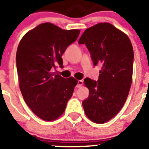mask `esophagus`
I'll return each mask as SVG.
<instances>
[{
    "instance_id": "34e87169",
    "label": "esophagus",
    "mask_w": 149,
    "mask_h": 149,
    "mask_svg": "<svg viewBox=\"0 0 149 149\" xmlns=\"http://www.w3.org/2000/svg\"><path fill=\"white\" fill-rule=\"evenodd\" d=\"M82 83H83V81H82V80H78V83H77L76 87L77 88L81 87V86H82Z\"/></svg>"
}]
</instances>
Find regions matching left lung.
I'll list each match as a JSON object with an SVG mask.
<instances>
[{
    "mask_svg": "<svg viewBox=\"0 0 149 149\" xmlns=\"http://www.w3.org/2000/svg\"><path fill=\"white\" fill-rule=\"evenodd\" d=\"M79 44H85L94 66L102 63L98 80H84L89 90L82 102L84 113L92 122L103 124L116 116L127 100L132 82L134 60L129 37L110 23L86 29Z\"/></svg>",
    "mask_w": 149,
    "mask_h": 149,
    "instance_id": "8db88e82",
    "label": "left lung"
}]
</instances>
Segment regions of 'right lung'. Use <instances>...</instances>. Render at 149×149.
<instances>
[{"mask_svg": "<svg viewBox=\"0 0 149 149\" xmlns=\"http://www.w3.org/2000/svg\"><path fill=\"white\" fill-rule=\"evenodd\" d=\"M79 29L64 30L49 22L38 25L22 37L16 52L20 89L38 117L52 121L65 111L78 81L52 72L63 67L62 56L77 40Z\"/></svg>", "mask_w": 149, "mask_h": 149, "instance_id": "add662e5", "label": "right lung"}]
</instances>
